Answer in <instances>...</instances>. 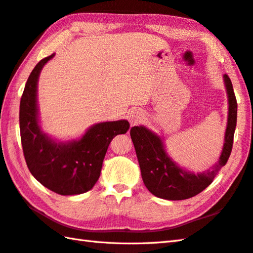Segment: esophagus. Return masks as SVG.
Returning <instances> with one entry per match:
<instances>
[{
    "instance_id": "1",
    "label": "esophagus",
    "mask_w": 253,
    "mask_h": 253,
    "mask_svg": "<svg viewBox=\"0 0 253 253\" xmlns=\"http://www.w3.org/2000/svg\"><path fill=\"white\" fill-rule=\"evenodd\" d=\"M128 118H129V122L131 123V125H136V124H139L143 121L144 114L141 111L133 110L129 113V114H128Z\"/></svg>"
}]
</instances>
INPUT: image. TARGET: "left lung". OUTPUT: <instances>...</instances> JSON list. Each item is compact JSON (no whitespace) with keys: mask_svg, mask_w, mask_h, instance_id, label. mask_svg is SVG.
<instances>
[{"mask_svg":"<svg viewBox=\"0 0 253 253\" xmlns=\"http://www.w3.org/2000/svg\"><path fill=\"white\" fill-rule=\"evenodd\" d=\"M224 82L228 94V122L222 154L211 170L196 175L181 169L169 158L159 136L143 126H135L130 129L142 180L148 190L155 197L166 200H184L195 197L211 184L214 177L227 163L233 149L237 123V100L227 75H224Z\"/></svg>","mask_w":253,"mask_h":253,"instance_id":"1","label":"left lung"}]
</instances>
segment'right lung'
I'll use <instances>...</instances> for the list:
<instances>
[{
	"mask_svg": "<svg viewBox=\"0 0 253 253\" xmlns=\"http://www.w3.org/2000/svg\"><path fill=\"white\" fill-rule=\"evenodd\" d=\"M46 56L37 64L27 80L19 106L20 139L27 166L32 176L62 196L89 191L98 181L102 163L112 139L129 129L127 121L105 122L92 126L77 141L55 142L38 125L37 83Z\"/></svg>",
	"mask_w": 253,
	"mask_h": 253,
	"instance_id": "obj_1",
	"label": "right lung"
}]
</instances>
